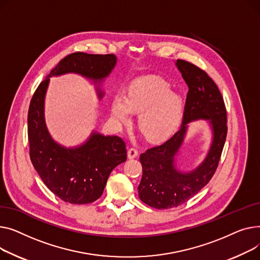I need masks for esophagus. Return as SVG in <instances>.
<instances>
[{"mask_svg":"<svg viewBox=\"0 0 260 260\" xmlns=\"http://www.w3.org/2000/svg\"><path fill=\"white\" fill-rule=\"evenodd\" d=\"M137 155H139V151H137L135 148H130L128 150V157L129 158H135Z\"/></svg>","mask_w":260,"mask_h":260,"instance_id":"obj_1","label":"esophagus"}]
</instances>
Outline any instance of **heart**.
<instances>
[{"label": "heart", "mask_w": 260, "mask_h": 260, "mask_svg": "<svg viewBox=\"0 0 260 260\" xmlns=\"http://www.w3.org/2000/svg\"><path fill=\"white\" fill-rule=\"evenodd\" d=\"M111 111L120 123H128L132 111L140 112L137 125L147 140L161 142L169 137L180 123L184 102L159 76L148 75L133 81L128 96L116 94Z\"/></svg>", "instance_id": "heart-1"}]
</instances>
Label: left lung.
I'll return each instance as SVG.
<instances>
[{
    "instance_id": "1",
    "label": "left lung",
    "mask_w": 260,
    "mask_h": 260,
    "mask_svg": "<svg viewBox=\"0 0 260 260\" xmlns=\"http://www.w3.org/2000/svg\"><path fill=\"white\" fill-rule=\"evenodd\" d=\"M176 66L189 87L180 129L164 144L148 149L140 156L143 176L139 196L155 209H170L189 201L214 175L224 146L228 126L223 99L216 84L206 71L184 59ZM209 119L213 141L205 160L188 174L178 172L175 155L183 141L187 124L192 120Z\"/></svg>"
}]
</instances>
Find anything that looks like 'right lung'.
<instances>
[{
	"instance_id": "1",
	"label": "right lung",
	"mask_w": 260,
	"mask_h": 260,
	"mask_svg": "<svg viewBox=\"0 0 260 260\" xmlns=\"http://www.w3.org/2000/svg\"><path fill=\"white\" fill-rule=\"evenodd\" d=\"M116 64L114 54L74 52L50 71L37 88L28 110L29 155L47 188L60 200L75 205L93 203L102 196L114 168L126 161L125 142L119 136L98 132L76 148H65L52 140L44 118V101L51 76L69 72L101 83ZM104 93L99 89V96Z\"/></svg>"
}]
</instances>
